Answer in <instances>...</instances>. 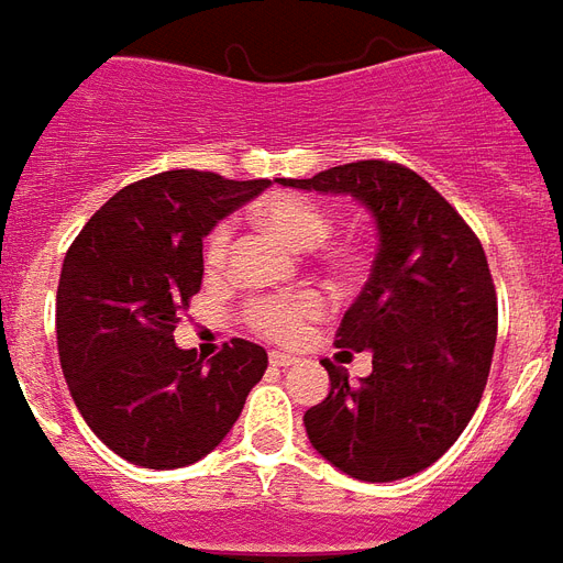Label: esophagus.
<instances>
[{
	"label": "esophagus",
	"instance_id": "1",
	"mask_svg": "<svg viewBox=\"0 0 563 563\" xmlns=\"http://www.w3.org/2000/svg\"><path fill=\"white\" fill-rule=\"evenodd\" d=\"M269 363H273V366H278V368H287V366H297L299 360L294 354H282V351H273V354H269Z\"/></svg>",
	"mask_w": 563,
	"mask_h": 563
}]
</instances>
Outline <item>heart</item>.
<instances>
[{
	"mask_svg": "<svg viewBox=\"0 0 563 563\" xmlns=\"http://www.w3.org/2000/svg\"><path fill=\"white\" fill-rule=\"evenodd\" d=\"M254 219H257V224H264L266 231L278 233L282 240L290 242L299 252L321 245L330 236L332 228L330 212L321 203L297 195L269 197V200H264L257 207ZM228 257H231V228L219 224L203 240V266H207V273H212V276L221 273L228 266ZM323 261L332 269L347 273V269H354L360 264V254L351 245H332L323 254ZM321 311L323 297H318V294H299V297L290 299H257V302H252V309H249V321H252L254 330L264 332L269 339H290L311 318H318Z\"/></svg>",
	"mask_w": 563,
	"mask_h": 563,
	"instance_id": "b5f03b06",
	"label": "heart"
}]
</instances>
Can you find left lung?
I'll use <instances>...</instances> for the list:
<instances>
[{"label": "left lung", "mask_w": 563, "mask_h": 563, "mask_svg": "<svg viewBox=\"0 0 563 563\" xmlns=\"http://www.w3.org/2000/svg\"><path fill=\"white\" fill-rule=\"evenodd\" d=\"M282 186L354 197L377 231L366 287L335 332L339 347L372 354V375L347 384V372L323 360L330 393L302 417L306 434L347 477H413L455 444L486 389L498 335L486 252L401 164H339Z\"/></svg>", "instance_id": "1"}]
</instances>
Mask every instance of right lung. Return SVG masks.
<instances>
[{
	"instance_id": "1",
	"label": "right lung",
	"mask_w": 563,
	"mask_h": 563,
	"mask_svg": "<svg viewBox=\"0 0 563 563\" xmlns=\"http://www.w3.org/2000/svg\"><path fill=\"white\" fill-rule=\"evenodd\" d=\"M266 186L203 170L155 174L110 197L65 254L59 363L86 426L131 465H195L264 377L261 344L231 339L203 366L174 330L203 282V236Z\"/></svg>"
}]
</instances>
